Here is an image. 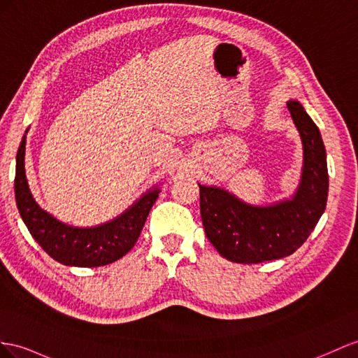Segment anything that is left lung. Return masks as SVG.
<instances>
[{"mask_svg":"<svg viewBox=\"0 0 358 358\" xmlns=\"http://www.w3.org/2000/svg\"><path fill=\"white\" fill-rule=\"evenodd\" d=\"M287 108L304 151L299 185L290 198L254 206L224 187L198 182L206 234L230 262L252 264L287 257L307 241L325 210L328 169L322 136L298 99H289Z\"/></svg>","mask_w":358,"mask_h":358,"instance_id":"left-lung-1","label":"left lung"}]
</instances>
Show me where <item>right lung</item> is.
Returning <instances> with one entry per match:
<instances>
[{
	"mask_svg": "<svg viewBox=\"0 0 358 358\" xmlns=\"http://www.w3.org/2000/svg\"><path fill=\"white\" fill-rule=\"evenodd\" d=\"M22 137L16 154L15 196L24 224L33 239L56 262L66 266L96 268L113 263L130 251L141 236L150 210L159 198L154 186L112 221L95 227H74L59 221L43 210L31 194L25 176V143Z\"/></svg>",
	"mask_w": 358,
	"mask_h": 358,
	"instance_id": "obj_1",
	"label": "right lung"
}]
</instances>
